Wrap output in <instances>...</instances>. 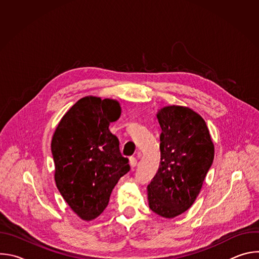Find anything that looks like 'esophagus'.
<instances>
[{
  "label": "esophagus",
  "instance_id": "esophagus-1",
  "mask_svg": "<svg viewBox=\"0 0 259 259\" xmlns=\"http://www.w3.org/2000/svg\"><path fill=\"white\" fill-rule=\"evenodd\" d=\"M129 165L131 166V168H135V167H136L137 161H136V159H135L134 157H131V158L129 159Z\"/></svg>",
  "mask_w": 259,
  "mask_h": 259
}]
</instances>
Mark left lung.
I'll list each match as a JSON object with an SVG mask.
<instances>
[{
    "label": "left lung",
    "instance_id": "obj_1",
    "mask_svg": "<svg viewBox=\"0 0 259 259\" xmlns=\"http://www.w3.org/2000/svg\"><path fill=\"white\" fill-rule=\"evenodd\" d=\"M162 129L161 162L147 186L150 208L165 218L186 212L196 201L213 163L214 144L204 119L187 106L168 105L157 114Z\"/></svg>",
    "mask_w": 259,
    "mask_h": 259
}]
</instances>
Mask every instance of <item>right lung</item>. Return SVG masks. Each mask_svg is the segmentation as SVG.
<instances>
[{
  "label": "right lung",
  "instance_id": "add662e5",
  "mask_svg": "<svg viewBox=\"0 0 259 259\" xmlns=\"http://www.w3.org/2000/svg\"><path fill=\"white\" fill-rule=\"evenodd\" d=\"M120 116L119 101L86 96L67 110L53 134L56 187L83 220L103 212L119 179L130 170L118 137L108 129Z\"/></svg>",
  "mask_w": 259,
  "mask_h": 259
}]
</instances>
